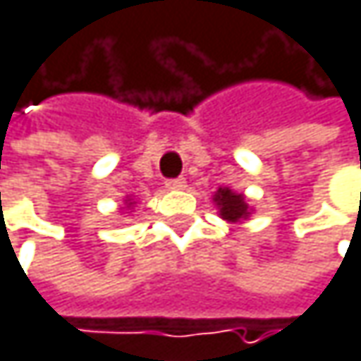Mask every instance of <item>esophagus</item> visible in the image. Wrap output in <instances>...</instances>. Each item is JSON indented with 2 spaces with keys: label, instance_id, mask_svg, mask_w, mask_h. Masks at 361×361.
Listing matches in <instances>:
<instances>
[{
  "label": "esophagus",
  "instance_id": "1",
  "mask_svg": "<svg viewBox=\"0 0 361 361\" xmlns=\"http://www.w3.org/2000/svg\"><path fill=\"white\" fill-rule=\"evenodd\" d=\"M166 187L170 191H183L187 187V180L185 178H172V180H166Z\"/></svg>",
  "mask_w": 361,
  "mask_h": 361
}]
</instances>
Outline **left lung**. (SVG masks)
<instances>
[{
    "instance_id": "left-lung-1",
    "label": "left lung",
    "mask_w": 361,
    "mask_h": 361,
    "mask_svg": "<svg viewBox=\"0 0 361 361\" xmlns=\"http://www.w3.org/2000/svg\"><path fill=\"white\" fill-rule=\"evenodd\" d=\"M212 202L219 210V216L227 223L240 225L252 216V206L244 193L233 191L231 187H219L212 195Z\"/></svg>"
}]
</instances>
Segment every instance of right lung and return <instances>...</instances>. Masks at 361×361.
I'll return each mask as SVG.
<instances>
[{
  "mask_svg": "<svg viewBox=\"0 0 361 361\" xmlns=\"http://www.w3.org/2000/svg\"><path fill=\"white\" fill-rule=\"evenodd\" d=\"M134 206H136V202H134V197L132 195H126V200H123V208H121V212H134Z\"/></svg>",
  "mask_w": 361,
  "mask_h": 361,
  "instance_id": "obj_1",
  "label": "right lung"
}]
</instances>
